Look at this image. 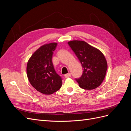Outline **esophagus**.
<instances>
[{
    "label": "esophagus",
    "instance_id": "obj_1",
    "mask_svg": "<svg viewBox=\"0 0 131 131\" xmlns=\"http://www.w3.org/2000/svg\"><path fill=\"white\" fill-rule=\"evenodd\" d=\"M71 74L70 73H67V74H65V78L71 77Z\"/></svg>",
    "mask_w": 131,
    "mask_h": 131
}]
</instances>
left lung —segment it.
<instances>
[{"label": "left lung", "instance_id": "1", "mask_svg": "<svg viewBox=\"0 0 131 131\" xmlns=\"http://www.w3.org/2000/svg\"><path fill=\"white\" fill-rule=\"evenodd\" d=\"M68 44L83 67L81 77L75 79L79 86L85 90L99 86L107 70V62L103 53L83 41H71Z\"/></svg>", "mask_w": 131, "mask_h": 131}]
</instances>
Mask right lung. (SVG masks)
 Returning <instances> with one entry per match:
<instances>
[{
  "instance_id": "add662e5",
  "label": "right lung",
  "mask_w": 131,
  "mask_h": 131,
  "mask_svg": "<svg viewBox=\"0 0 131 131\" xmlns=\"http://www.w3.org/2000/svg\"><path fill=\"white\" fill-rule=\"evenodd\" d=\"M57 43L41 46L34 53L28 62L27 76L31 85L45 95H50L60 89L62 78L55 71L52 62L53 52Z\"/></svg>"
}]
</instances>
